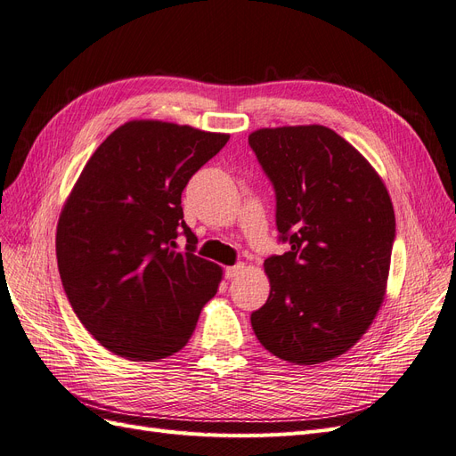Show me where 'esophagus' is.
<instances>
[{
	"instance_id": "esophagus-1",
	"label": "esophagus",
	"mask_w": 456,
	"mask_h": 456,
	"mask_svg": "<svg viewBox=\"0 0 456 456\" xmlns=\"http://www.w3.org/2000/svg\"><path fill=\"white\" fill-rule=\"evenodd\" d=\"M243 270H245V265H243V262H240V265H236V266H230V268H226V280L238 278V275H240Z\"/></svg>"
}]
</instances>
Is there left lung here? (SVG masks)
Wrapping results in <instances>:
<instances>
[{
    "label": "left lung",
    "instance_id": "left-lung-1",
    "mask_svg": "<svg viewBox=\"0 0 456 456\" xmlns=\"http://www.w3.org/2000/svg\"><path fill=\"white\" fill-rule=\"evenodd\" d=\"M249 144L275 190L289 251L265 260L266 305L251 314L270 354L315 365L346 354L375 320L390 273L395 216L380 175L323 126L256 129Z\"/></svg>",
    "mask_w": 456,
    "mask_h": 456
}]
</instances>
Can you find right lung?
I'll return each instance as SVG.
<instances>
[{"label":"right lung","instance_id":"add662e5","mask_svg":"<svg viewBox=\"0 0 456 456\" xmlns=\"http://www.w3.org/2000/svg\"><path fill=\"white\" fill-rule=\"evenodd\" d=\"M228 139L127 121L94 150L68 196L57 224L61 280L79 322L116 355L156 362L183 350L215 297L223 268L194 255L181 196Z\"/></svg>","mask_w":456,"mask_h":456}]
</instances>
